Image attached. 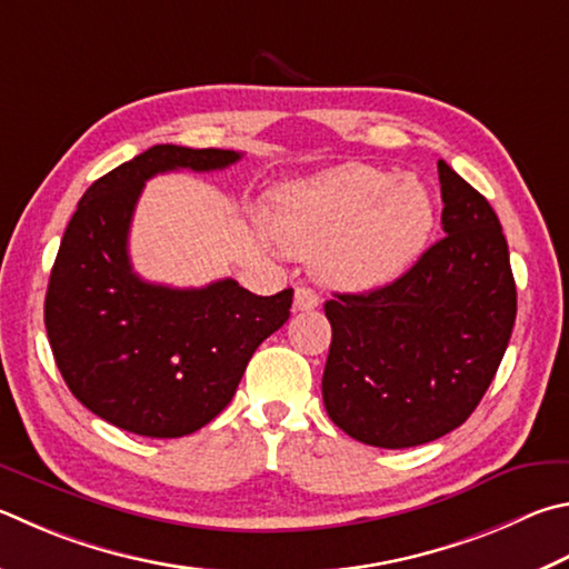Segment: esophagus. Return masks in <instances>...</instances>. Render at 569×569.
I'll use <instances>...</instances> for the list:
<instances>
[{
    "label": "esophagus",
    "instance_id": "esophagus-1",
    "mask_svg": "<svg viewBox=\"0 0 569 569\" xmlns=\"http://www.w3.org/2000/svg\"><path fill=\"white\" fill-rule=\"evenodd\" d=\"M318 306H320V296L313 291V288L308 286L296 288V298H293L296 311H313Z\"/></svg>",
    "mask_w": 569,
    "mask_h": 569
}]
</instances>
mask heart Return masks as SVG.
Instances as JSON below:
<instances>
[{
	"label": "heart",
	"instance_id": "1",
	"mask_svg": "<svg viewBox=\"0 0 569 569\" xmlns=\"http://www.w3.org/2000/svg\"><path fill=\"white\" fill-rule=\"evenodd\" d=\"M263 221L273 239L298 256H313L330 283H388L416 261L432 229L426 186L396 173L343 163L268 193Z\"/></svg>",
	"mask_w": 569,
	"mask_h": 569
}]
</instances>
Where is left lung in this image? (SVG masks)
I'll use <instances>...</instances> for the list:
<instances>
[{"label":"left lung","instance_id":"left-lung-1","mask_svg":"<svg viewBox=\"0 0 569 569\" xmlns=\"http://www.w3.org/2000/svg\"><path fill=\"white\" fill-rule=\"evenodd\" d=\"M446 236L368 293H336L323 402L366 446L412 448L456 430L490 388L518 313L508 241L482 193L438 161Z\"/></svg>","mask_w":569,"mask_h":569}]
</instances>
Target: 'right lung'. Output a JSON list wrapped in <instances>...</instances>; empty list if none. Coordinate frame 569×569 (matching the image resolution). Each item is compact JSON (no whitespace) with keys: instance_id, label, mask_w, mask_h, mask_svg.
Wrapping results in <instances>:
<instances>
[{"instance_id":"obj_1","label":"right lung","mask_w":569,"mask_h":569,"mask_svg":"<svg viewBox=\"0 0 569 569\" xmlns=\"http://www.w3.org/2000/svg\"><path fill=\"white\" fill-rule=\"evenodd\" d=\"M229 149L159 143L81 196L49 276L51 353L81 406L121 430L181 438L229 406L251 356L291 316L293 288L256 296L233 278L203 288L149 283L133 273L129 229L157 173L216 171Z\"/></svg>"}]
</instances>
